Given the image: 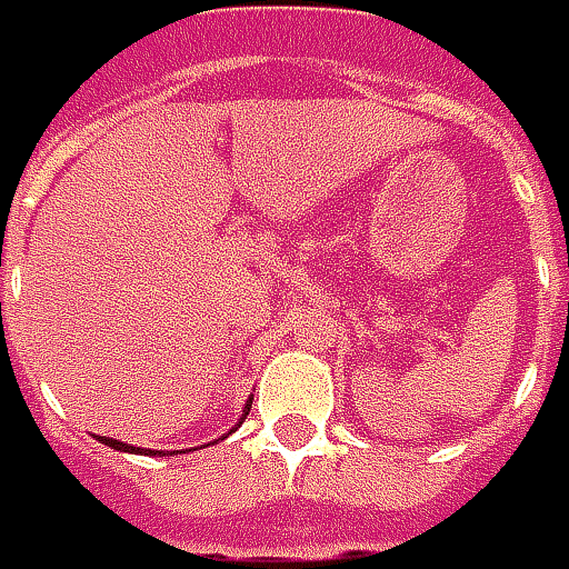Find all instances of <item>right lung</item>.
Masks as SVG:
<instances>
[{"instance_id":"obj_1","label":"right lung","mask_w":569,"mask_h":569,"mask_svg":"<svg viewBox=\"0 0 569 569\" xmlns=\"http://www.w3.org/2000/svg\"><path fill=\"white\" fill-rule=\"evenodd\" d=\"M252 405V402H250ZM250 405H247V411H243V418L250 415ZM103 440L110 449H120V452H148V456H158V449H139V447H129V443H120V440H113V437H98Z\"/></svg>"}]
</instances>
